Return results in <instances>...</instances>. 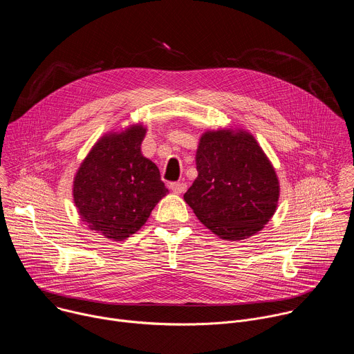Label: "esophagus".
<instances>
[{"mask_svg": "<svg viewBox=\"0 0 354 354\" xmlns=\"http://www.w3.org/2000/svg\"><path fill=\"white\" fill-rule=\"evenodd\" d=\"M186 183L183 182H174L169 185V189L174 192V193H183L186 190Z\"/></svg>", "mask_w": 354, "mask_h": 354, "instance_id": "34e87169", "label": "esophagus"}]
</instances>
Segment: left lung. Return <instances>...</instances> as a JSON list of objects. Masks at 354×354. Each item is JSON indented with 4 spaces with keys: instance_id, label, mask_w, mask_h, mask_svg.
Listing matches in <instances>:
<instances>
[{
    "instance_id": "8db88e82",
    "label": "left lung",
    "mask_w": 354,
    "mask_h": 354,
    "mask_svg": "<svg viewBox=\"0 0 354 354\" xmlns=\"http://www.w3.org/2000/svg\"><path fill=\"white\" fill-rule=\"evenodd\" d=\"M196 169L198 175L183 198L220 238L245 239L261 231L274 214L279 179L252 134L206 131L197 147Z\"/></svg>"
}]
</instances>
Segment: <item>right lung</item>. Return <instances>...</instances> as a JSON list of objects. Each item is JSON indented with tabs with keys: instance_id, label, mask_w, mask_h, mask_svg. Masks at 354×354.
I'll use <instances>...</instances> for the list:
<instances>
[{
	"instance_id": "add662e5",
	"label": "right lung",
	"mask_w": 354,
	"mask_h": 354,
	"mask_svg": "<svg viewBox=\"0 0 354 354\" xmlns=\"http://www.w3.org/2000/svg\"><path fill=\"white\" fill-rule=\"evenodd\" d=\"M145 129L109 133L89 151L74 179V203L82 221L105 238L137 232L168 193L157 165L141 154Z\"/></svg>"
}]
</instances>
